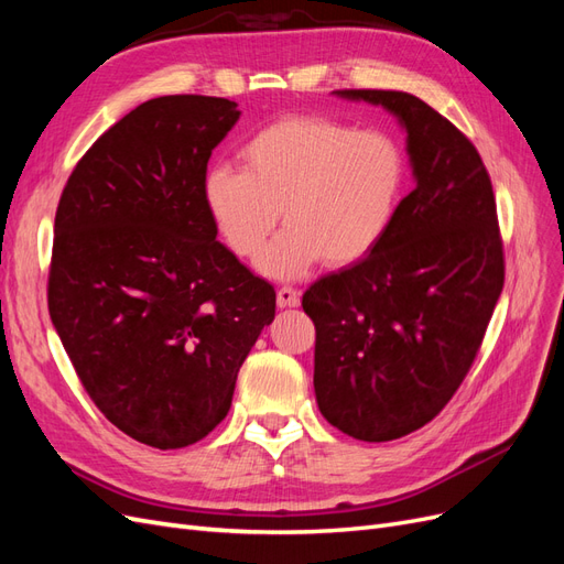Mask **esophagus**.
Here are the masks:
<instances>
[{
    "instance_id": "1",
    "label": "esophagus",
    "mask_w": 564,
    "mask_h": 564,
    "mask_svg": "<svg viewBox=\"0 0 564 564\" xmlns=\"http://www.w3.org/2000/svg\"><path fill=\"white\" fill-rule=\"evenodd\" d=\"M301 303V292L292 286H280L278 289V308H296Z\"/></svg>"
}]
</instances>
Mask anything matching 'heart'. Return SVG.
I'll list each match as a JSON object with an SVG mask.
<instances>
[{
    "label": "heart",
    "instance_id": "b5f03b06",
    "mask_svg": "<svg viewBox=\"0 0 564 564\" xmlns=\"http://www.w3.org/2000/svg\"><path fill=\"white\" fill-rule=\"evenodd\" d=\"M240 160L242 169H207L204 207L237 259H253L282 214L286 228L259 259L275 280L303 278L322 261H365L390 232L406 181L392 135L322 115L284 117L256 131Z\"/></svg>",
    "mask_w": 564,
    "mask_h": 564
}]
</instances>
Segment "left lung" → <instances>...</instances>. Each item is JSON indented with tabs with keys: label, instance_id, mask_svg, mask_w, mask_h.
I'll return each mask as SVG.
<instances>
[{
	"label": "left lung",
	"instance_id": "left-lung-1",
	"mask_svg": "<svg viewBox=\"0 0 564 564\" xmlns=\"http://www.w3.org/2000/svg\"><path fill=\"white\" fill-rule=\"evenodd\" d=\"M406 133L414 191L365 261L303 294L315 322V400L340 433L409 435L435 419L468 373L503 289L491 181L449 119L404 91L348 89Z\"/></svg>",
	"mask_w": 564,
	"mask_h": 564
}]
</instances>
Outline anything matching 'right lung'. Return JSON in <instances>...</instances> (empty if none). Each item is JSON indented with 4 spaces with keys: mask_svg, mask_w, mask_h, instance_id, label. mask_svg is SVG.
Instances as JSON below:
<instances>
[{
    "mask_svg": "<svg viewBox=\"0 0 564 564\" xmlns=\"http://www.w3.org/2000/svg\"><path fill=\"white\" fill-rule=\"evenodd\" d=\"M235 100L162 96L119 119L67 178L48 315L110 423L181 449L226 419L275 289L216 240L202 199Z\"/></svg>",
    "mask_w": 564,
    "mask_h": 564,
    "instance_id": "1",
    "label": "right lung"
}]
</instances>
